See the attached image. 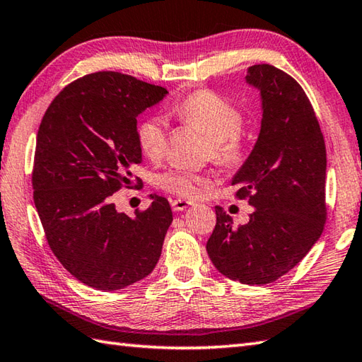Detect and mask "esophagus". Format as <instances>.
<instances>
[{"label":"esophagus","instance_id":"esophagus-1","mask_svg":"<svg viewBox=\"0 0 362 362\" xmlns=\"http://www.w3.org/2000/svg\"><path fill=\"white\" fill-rule=\"evenodd\" d=\"M191 205H194V204L191 201H185V199H174V201H171V206H173L174 211H183Z\"/></svg>","mask_w":362,"mask_h":362}]
</instances>
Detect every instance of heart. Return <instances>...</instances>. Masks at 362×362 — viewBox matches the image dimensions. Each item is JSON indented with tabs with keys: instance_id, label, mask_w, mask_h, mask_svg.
I'll return each instance as SVG.
<instances>
[{
	"instance_id": "1",
	"label": "heart",
	"mask_w": 362,
	"mask_h": 362,
	"mask_svg": "<svg viewBox=\"0 0 362 362\" xmlns=\"http://www.w3.org/2000/svg\"><path fill=\"white\" fill-rule=\"evenodd\" d=\"M174 115L188 126L202 129L210 136L209 156L221 165H240L245 157L241 136L244 115L235 104L211 90H197L177 103ZM136 140L141 152L151 160L163 157L168 141V127L163 118L149 117L136 127ZM210 179L204 173L189 169H169L158 175V185L180 197H197L209 187Z\"/></svg>"
}]
</instances>
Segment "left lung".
Instances as JSON below:
<instances>
[{"label":"left lung","mask_w":362,"mask_h":362,"mask_svg":"<svg viewBox=\"0 0 362 362\" xmlns=\"http://www.w3.org/2000/svg\"><path fill=\"white\" fill-rule=\"evenodd\" d=\"M245 82L259 90L261 129L232 185L253 206L247 224L232 227L222 206L206 243L214 267L230 280L267 284L305 258L327 219V151L308 96L272 65H253Z\"/></svg>","instance_id":"obj_1"}]
</instances>
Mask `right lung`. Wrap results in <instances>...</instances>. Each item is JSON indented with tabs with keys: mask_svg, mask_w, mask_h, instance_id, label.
Instances as JSON below:
<instances>
[{
	"mask_svg": "<svg viewBox=\"0 0 362 362\" xmlns=\"http://www.w3.org/2000/svg\"><path fill=\"white\" fill-rule=\"evenodd\" d=\"M168 90L117 71L71 82L49 104L37 134L34 204L49 247L87 286L118 291L148 276L173 211L165 197L130 218L113 194L141 163L136 117Z\"/></svg>",
	"mask_w": 362,
	"mask_h": 362,
	"instance_id": "right-lung-1",
	"label": "right lung"
}]
</instances>
